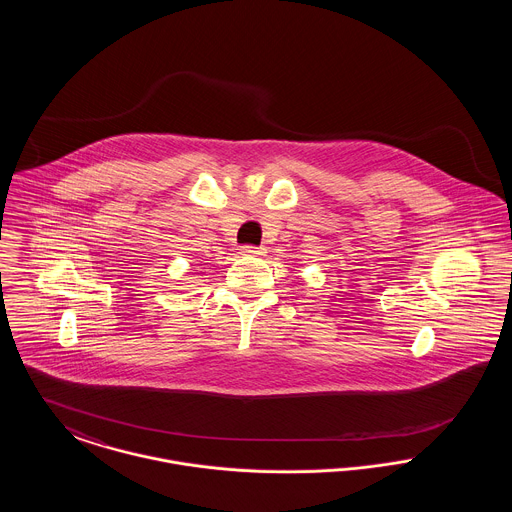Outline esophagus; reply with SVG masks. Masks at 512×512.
I'll return each instance as SVG.
<instances>
[{
  "instance_id": "obj_1",
  "label": "esophagus",
  "mask_w": 512,
  "mask_h": 512,
  "mask_svg": "<svg viewBox=\"0 0 512 512\" xmlns=\"http://www.w3.org/2000/svg\"><path fill=\"white\" fill-rule=\"evenodd\" d=\"M242 253L249 255V257H261V255H265V249L255 247V245H245V247H242Z\"/></svg>"
}]
</instances>
